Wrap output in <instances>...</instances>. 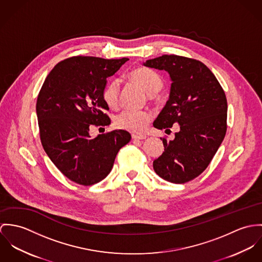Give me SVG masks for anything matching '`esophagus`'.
Here are the masks:
<instances>
[{"label": "esophagus", "mask_w": 262, "mask_h": 262, "mask_svg": "<svg viewBox=\"0 0 262 262\" xmlns=\"http://www.w3.org/2000/svg\"><path fill=\"white\" fill-rule=\"evenodd\" d=\"M132 138H133L134 140H145L146 137H145V136H140V135H133Z\"/></svg>", "instance_id": "34e87169"}]
</instances>
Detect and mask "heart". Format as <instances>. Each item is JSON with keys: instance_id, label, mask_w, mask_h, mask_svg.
<instances>
[{"instance_id": "b5f03b06", "label": "heart", "mask_w": 262, "mask_h": 262, "mask_svg": "<svg viewBox=\"0 0 262 262\" xmlns=\"http://www.w3.org/2000/svg\"><path fill=\"white\" fill-rule=\"evenodd\" d=\"M128 76L136 81L149 95L159 92L163 88V79L155 70L147 67H137L133 69ZM118 82L110 81L102 90V99L111 108H116L118 104ZM151 116L146 111H123L115 118V125L118 129L134 134H141L149 122Z\"/></svg>"}]
</instances>
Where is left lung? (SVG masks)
I'll list each match as a JSON object with an SVG mask.
<instances>
[{"label":"left lung","mask_w":262,"mask_h":262,"mask_svg":"<svg viewBox=\"0 0 262 262\" xmlns=\"http://www.w3.org/2000/svg\"><path fill=\"white\" fill-rule=\"evenodd\" d=\"M144 65L168 71L172 79L170 98L154 126L170 130L174 123L180 125L173 141L163 138L165 151L154 161V170L168 182L187 183L203 173L225 138V92L199 60L163 55Z\"/></svg>","instance_id":"obj_1"}]
</instances>
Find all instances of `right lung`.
<instances>
[{
	"label": "right lung",
	"instance_id": "1",
	"mask_svg": "<svg viewBox=\"0 0 262 262\" xmlns=\"http://www.w3.org/2000/svg\"><path fill=\"white\" fill-rule=\"evenodd\" d=\"M128 59L73 56L57 63L38 94L36 112L44 150L70 181L90 186L111 173L118 150L132 137L118 129L90 139L92 125L111 118L102 99L106 78Z\"/></svg>",
	"mask_w": 262,
	"mask_h": 262
}]
</instances>
